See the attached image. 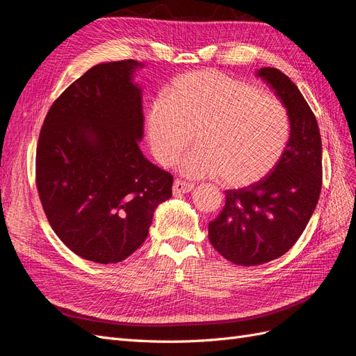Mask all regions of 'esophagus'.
I'll return each mask as SVG.
<instances>
[{"label": "esophagus", "instance_id": "1", "mask_svg": "<svg viewBox=\"0 0 356 356\" xmlns=\"http://www.w3.org/2000/svg\"><path fill=\"white\" fill-rule=\"evenodd\" d=\"M195 188V184H191V182H186V181H181V179H175L174 182V187H172V191H174V195H184V193H188Z\"/></svg>", "mask_w": 356, "mask_h": 356}]
</instances>
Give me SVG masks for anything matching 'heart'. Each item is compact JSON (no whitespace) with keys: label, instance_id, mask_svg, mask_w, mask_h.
<instances>
[{"label":"heart","instance_id":"obj_1","mask_svg":"<svg viewBox=\"0 0 356 356\" xmlns=\"http://www.w3.org/2000/svg\"><path fill=\"white\" fill-rule=\"evenodd\" d=\"M145 131L160 165L174 166L196 134L199 147L182 159V174L221 175L225 186L246 187L275 169L291 129L286 108L275 96L224 72L203 70L181 75L166 98L149 104Z\"/></svg>","mask_w":356,"mask_h":356}]
</instances>
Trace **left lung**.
Segmentation results:
<instances>
[{"label":"left lung","mask_w":356,"mask_h":356,"mask_svg":"<svg viewBox=\"0 0 356 356\" xmlns=\"http://www.w3.org/2000/svg\"><path fill=\"white\" fill-rule=\"evenodd\" d=\"M289 117L282 159L261 181L225 191V204L209 222V241L225 260L258 266L288 252L314 213L322 186V143L315 114L288 75L260 68Z\"/></svg>","instance_id":"8db88e82"}]
</instances>
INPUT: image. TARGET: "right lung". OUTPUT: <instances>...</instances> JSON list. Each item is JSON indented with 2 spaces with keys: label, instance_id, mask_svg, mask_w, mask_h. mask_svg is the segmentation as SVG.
Segmentation results:
<instances>
[{
  "label": "right lung",
  "instance_id": "obj_1",
  "mask_svg": "<svg viewBox=\"0 0 356 356\" xmlns=\"http://www.w3.org/2000/svg\"><path fill=\"white\" fill-rule=\"evenodd\" d=\"M144 63L95 65L53 102L35 159L42 209L58 238L99 264L123 261L144 243L174 177L144 157Z\"/></svg>",
  "mask_w": 356,
  "mask_h": 356
}]
</instances>
